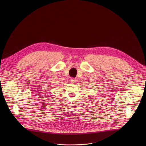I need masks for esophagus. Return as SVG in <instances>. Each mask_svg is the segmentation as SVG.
Listing matches in <instances>:
<instances>
[{"instance_id": "esophagus-1", "label": "esophagus", "mask_w": 146, "mask_h": 146, "mask_svg": "<svg viewBox=\"0 0 146 146\" xmlns=\"http://www.w3.org/2000/svg\"><path fill=\"white\" fill-rule=\"evenodd\" d=\"M70 82H71V83H72V84L76 83V80L75 78H71V79Z\"/></svg>"}]
</instances>
